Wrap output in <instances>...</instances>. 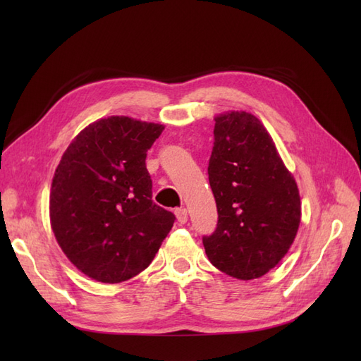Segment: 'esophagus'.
<instances>
[{"instance_id": "esophagus-1", "label": "esophagus", "mask_w": 361, "mask_h": 361, "mask_svg": "<svg viewBox=\"0 0 361 361\" xmlns=\"http://www.w3.org/2000/svg\"><path fill=\"white\" fill-rule=\"evenodd\" d=\"M174 214H176V218H178V221L180 224H185L188 221V212H187V209H185V207H178V209L174 211Z\"/></svg>"}]
</instances>
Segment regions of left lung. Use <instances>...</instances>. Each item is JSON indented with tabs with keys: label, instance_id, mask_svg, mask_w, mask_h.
I'll use <instances>...</instances> for the list:
<instances>
[{
	"label": "left lung",
	"instance_id": "left-lung-1",
	"mask_svg": "<svg viewBox=\"0 0 361 361\" xmlns=\"http://www.w3.org/2000/svg\"><path fill=\"white\" fill-rule=\"evenodd\" d=\"M214 120L207 174L218 223L203 236L204 251L226 274L257 279L285 257L297 236L298 187L257 117L231 111Z\"/></svg>",
	"mask_w": 361,
	"mask_h": 361
}]
</instances>
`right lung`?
Returning a JSON list of instances; mask_svg holds the SVG:
<instances>
[{"label":"right lung","mask_w":361,"mask_h":361,"mask_svg":"<svg viewBox=\"0 0 361 361\" xmlns=\"http://www.w3.org/2000/svg\"><path fill=\"white\" fill-rule=\"evenodd\" d=\"M162 125L113 116L87 126L52 179L49 216L64 255L87 277L120 283L154 260L176 220L152 200L147 150Z\"/></svg>","instance_id":"right-lung-1"}]
</instances>
